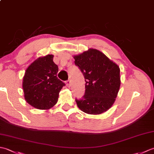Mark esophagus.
Returning <instances> with one entry per match:
<instances>
[{"mask_svg":"<svg viewBox=\"0 0 154 154\" xmlns=\"http://www.w3.org/2000/svg\"><path fill=\"white\" fill-rule=\"evenodd\" d=\"M66 85L68 87H71V81L70 80H67L66 81Z\"/></svg>","mask_w":154,"mask_h":154,"instance_id":"obj_1","label":"esophagus"}]
</instances>
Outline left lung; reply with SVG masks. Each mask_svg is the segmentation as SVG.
<instances>
[{"label":"left lung","instance_id":"obj_1","mask_svg":"<svg viewBox=\"0 0 154 154\" xmlns=\"http://www.w3.org/2000/svg\"><path fill=\"white\" fill-rule=\"evenodd\" d=\"M73 57L86 82L83 99L75 100L78 107L83 112L94 115L106 112L112 106L119 91V65L93 48Z\"/></svg>","mask_w":154,"mask_h":154}]
</instances>
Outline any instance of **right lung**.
I'll use <instances>...</instances> for the list:
<instances>
[{
    "mask_svg": "<svg viewBox=\"0 0 154 154\" xmlns=\"http://www.w3.org/2000/svg\"><path fill=\"white\" fill-rule=\"evenodd\" d=\"M53 59V55L38 57L29 65L23 77L24 99L37 109L48 110L53 107L65 85L57 77L58 66Z\"/></svg>",
    "mask_w": 154,
    "mask_h": 154,
    "instance_id": "add662e5",
    "label": "right lung"
}]
</instances>
